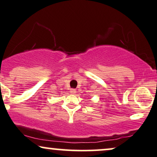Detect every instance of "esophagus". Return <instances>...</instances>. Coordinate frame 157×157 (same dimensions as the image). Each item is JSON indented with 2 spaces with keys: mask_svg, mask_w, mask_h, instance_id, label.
<instances>
[{
  "mask_svg": "<svg viewBox=\"0 0 157 157\" xmlns=\"http://www.w3.org/2000/svg\"><path fill=\"white\" fill-rule=\"evenodd\" d=\"M70 93H72V94H74V93H76V90H75V89H71Z\"/></svg>",
  "mask_w": 157,
  "mask_h": 157,
  "instance_id": "obj_1",
  "label": "esophagus"
}]
</instances>
